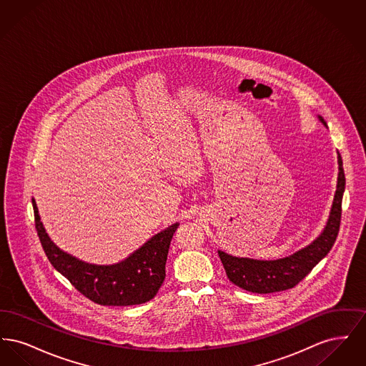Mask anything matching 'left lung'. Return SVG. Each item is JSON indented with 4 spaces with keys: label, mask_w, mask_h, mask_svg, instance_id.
Masks as SVG:
<instances>
[{
    "label": "left lung",
    "mask_w": 366,
    "mask_h": 366,
    "mask_svg": "<svg viewBox=\"0 0 366 366\" xmlns=\"http://www.w3.org/2000/svg\"><path fill=\"white\" fill-rule=\"evenodd\" d=\"M318 119L324 126L327 122L318 115ZM339 174L336 193L332 203L331 214L322 233L307 247L296 251L295 254L276 259V261H258L251 258H239L229 255L224 251H218V255L225 267L227 279L234 285L245 291L255 294H272L294 288L299 281L305 279L314 266L325 258L336 242L340 218H342V199L346 185V177L343 170L342 157L337 152Z\"/></svg>",
    "instance_id": "obj_1"
}]
</instances>
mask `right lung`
<instances>
[{
    "label": "right lung",
    "mask_w": 366,
    "mask_h": 366,
    "mask_svg": "<svg viewBox=\"0 0 366 366\" xmlns=\"http://www.w3.org/2000/svg\"><path fill=\"white\" fill-rule=\"evenodd\" d=\"M35 229L53 267L92 302L103 306H132L151 300L166 277L170 242L179 224L151 237L129 258L115 264H92L61 251L49 239L33 199Z\"/></svg>",
    "instance_id": "obj_1"
}]
</instances>
